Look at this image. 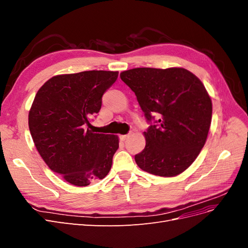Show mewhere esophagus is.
Masks as SVG:
<instances>
[{"mask_svg":"<svg viewBox=\"0 0 248 248\" xmlns=\"http://www.w3.org/2000/svg\"><path fill=\"white\" fill-rule=\"evenodd\" d=\"M129 137V134H124V136H121L120 137V139H121L122 140H127V138Z\"/></svg>","mask_w":248,"mask_h":248,"instance_id":"esophagus-1","label":"esophagus"}]
</instances>
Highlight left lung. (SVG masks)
I'll return each instance as SVG.
<instances>
[{
    "instance_id": "left-lung-1",
    "label": "left lung",
    "mask_w": 248,
    "mask_h": 248,
    "mask_svg": "<svg viewBox=\"0 0 248 248\" xmlns=\"http://www.w3.org/2000/svg\"><path fill=\"white\" fill-rule=\"evenodd\" d=\"M120 78L137 96L148 121L146 147L134 156L149 174L175 177L188 169L204 147L212 119V101L205 86L181 67L133 68Z\"/></svg>"
}]
</instances>
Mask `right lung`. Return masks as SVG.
I'll return each instance as SVG.
<instances>
[{"label": "right lung", "mask_w": 248, "mask_h": 248, "mask_svg": "<svg viewBox=\"0 0 248 248\" xmlns=\"http://www.w3.org/2000/svg\"><path fill=\"white\" fill-rule=\"evenodd\" d=\"M118 71L60 74L38 90L29 111V128L47 167L68 183L88 186L106 177L119 148L114 134L95 133L91 119Z\"/></svg>", "instance_id": "add662e5"}]
</instances>
